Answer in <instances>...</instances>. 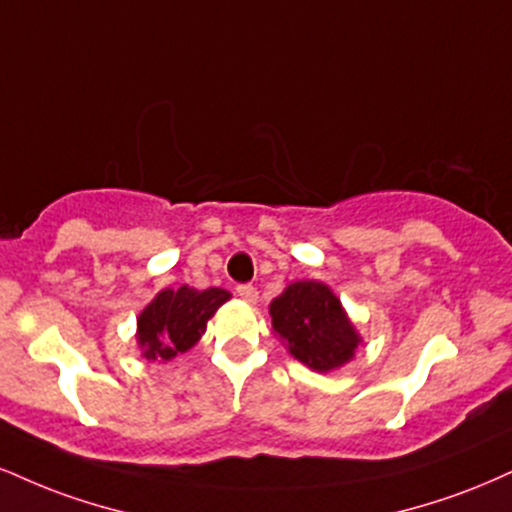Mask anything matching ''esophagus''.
I'll use <instances>...</instances> for the list:
<instances>
[{
	"instance_id": "obj_1",
	"label": "esophagus",
	"mask_w": 512,
	"mask_h": 512,
	"mask_svg": "<svg viewBox=\"0 0 512 512\" xmlns=\"http://www.w3.org/2000/svg\"><path fill=\"white\" fill-rule=\"evenodd\" d=\"M236 293L245 300V303H257V288L250 286V283H243V286H238Z\"/></svg>"
}]
</instances>
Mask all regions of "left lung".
Returning a JSON list of instances; mask_svg holds the SVG:
<instances>
[{"mask_svg": "<svg viewBox=\"0 0 512 512\" xmlns=\"http://www.w3.org/2000/svg\"><path fill=\"white\" fill-rule=\"evenodd\" d=\"M272 326L288 353L315 372H331L355 355V326L322 281H295L269 305Z\"/></svg>", "mask_w": 512, "mask_h": 512, "instance_id": "obj_1", "label": "left lung"}]
</instances>
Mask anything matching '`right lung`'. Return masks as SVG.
<instances>
[{
	"instance_id": "right-lung-1",
	"label": "right lung",
	"mask_w": 512,
	"mask_h": 512,
	"mask_svg": "<svg viewBox=\"0 0 512 512\" xmlns=\"http://www.w3.org/2000/svg\"><path fill=\"white\" fill-rule=\"evenodd\" d=\"M231 298L224 288L181 286L178 291L157 293V298L138 317V346L143 357L166 362L178 353H186L205 334L209 317Z\"/></svg>"
}]
</instances>
